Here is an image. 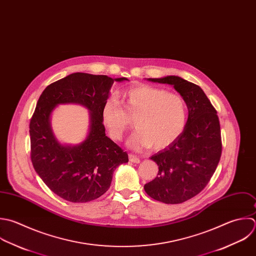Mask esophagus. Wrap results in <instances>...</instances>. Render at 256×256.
Wrapping results in <instances>:
<instances>
[{"instance_id": "1", "label": "esophagus", "mask_w": 256, "mask_h": 256, "mask_svg": "<svg viewBox=\"0 0 256 256\" xmlns=\"http://www.w3.org/2000/svg\"><path fill=\"white\" fill-rule=\"evenodd\" d=\"M128 158H130V162H134V164H138V162H140V160L136 156H134V154H128Z\"/></svg>"}]
</instances>
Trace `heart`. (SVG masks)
<instances>
[{
  "mask_svg": "<svg viewBox=\"0 0 256 256\" xmlns=\"http://www.w3.org/2000/svg\"><path fill=\"white\" fill-rule=\"evenodd\" d=\"M122 100L126 110L116 100H106L102 110V124L112 140H120L130 126L128 118L136 116L134 124L138 130L128 142L134 150L152 146L154 150L166 148L186 128L188 106L180 94L142 86L126 90Z\"/></svg>",
  "mask_w": 256,
  "mask_h": 256,
  "instance_id": "heart-1",
  "label": "heart"
}]
</instances>
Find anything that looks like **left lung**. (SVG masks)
I'll return each mask as SVG.
<instances>
[{"label":"left lung","instance_id":"left-lung-1","mask_svg":"<svg viewBox=\"0 0 256 256\" xmlns=\"http://www.w3.org/2000/svg\"><path fill=\"white\" fill-rule=\"evenodd\" d=\"M148 80L174 86L186 102L188 118L182 134L150 158L158 164V172L144 184V190L158 202L182 204L198 194L218 168L222 150L220 118L198 84L176 76Z\"/></svg>","mask_w":256,"mask_h":256}]
</instances>
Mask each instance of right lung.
<instances>
[{
    "mask_svg": "<svg viewBox=\"0 0 256 256\" xmlns=\"http://www.w3.org/2000/svg\"><path fill=\"white\" fill-rule=\"evenodd\" d=\"M104 74L74 72L48 86L42 92L30 122V160L46 186L70 202H88L110 186L112 174L128 156L106 136L102 120L104 104L114 82ZM60 103H78L91 112L87 138L78 146L60 145L54 138L49 116Z\"/></svg>",
    "mask_w": 256,
    "mask_h": 256,
    "instance_id": "right-lung-1",
    "label": "right lung"
}]
</instances>
